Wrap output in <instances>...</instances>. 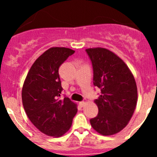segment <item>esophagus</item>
<instances>
[{
	"mask_svg": "<svg viewBox=\"0 0 157 157\" xmlns=\"http://www.w3.org/2000/svg\"><path fill=\"white\" fill-rule=\"evenodd\" d=\"M85 105H86V102H83V101H82V102H79V105H80V107H83V106H84Z\"/></svg>",
	"mask_w": 157,
	"mask_h": 157,
	"instance_id": "obj_1",
	"label": "esophagus"
}]
</instances>
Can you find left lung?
Segmentation results:
<instances>
[{"label":"left lung","mask_w":157,"mask_h":157,"mask_svg":"<svg viewBox=\"0 0 157 157\" xmlns=\"http://www.w3.org/2000/svg\"><path fill=\"white\" fill-rule=\"evenodd\" d=\"M93 67V83L101 91L94 100L98 114L90 120L95 131L109 136L122 130L134 112L137 88L130 69L118 56L104 48L86 49Z\"/></svg>","instance_id":"8db88e82"}]
</instances>
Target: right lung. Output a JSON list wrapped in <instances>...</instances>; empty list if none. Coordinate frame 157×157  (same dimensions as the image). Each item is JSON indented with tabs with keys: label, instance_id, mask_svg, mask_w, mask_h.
I'll use <instances>...</instances> for the list:
<instances>
[{
	"label": "right lung",
	"instance_id": "right-lung-1",
	"mask_svg": "<svg viewBox=\"0 0 157 157\" xmlns=\"http://www.w3.org/2000/svg\"><path fill=\"white\" fill-rule=\"evenodd\" d=\"M75 51L52 47L34 63L22 89L23 105L30 121L40 131L59 137L69 130L77 112L76 104L68 97L60 100L63 91L59 68Z\"/></svg>",
	"mask_w": 157,
	"mask_h": 157
}]
</instances>
